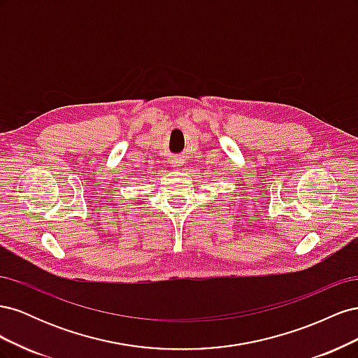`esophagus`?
I'll return each instance as SVG.
<instances>
[{
    "label": "esophagus",
    "mask_w": 358,
    "mask_h": 358,
    "mask_svg": "<svg viewBox=\"0 0 358 358\" xmlns=\"http://www.w3.org/2000/svg\"><path fill=\"white\" fill-rule=\"evenodd\" d=\"M182 166V159H173V169H179Z\"/></svg>",
    "instance_id": "34e87169"
}]
</instances>
